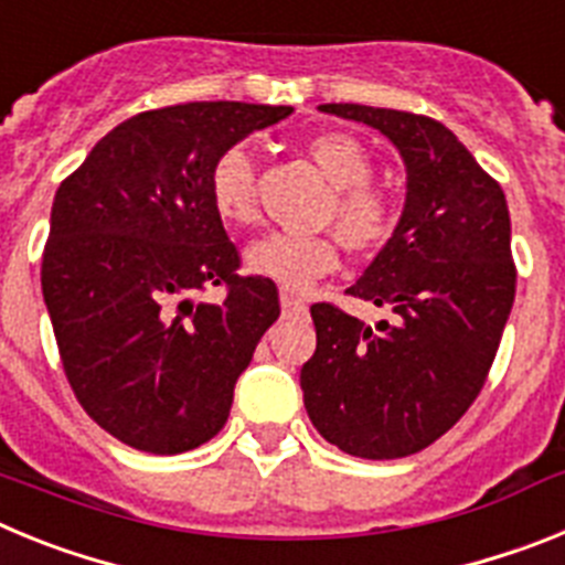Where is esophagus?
<instances>
[{
    "instance_id": "34e87169",
    "label": "esophagus",
    "mask_w": 565,
    "mask_h": 565,
    "mask_svg": "<svg viewBox=\"0 0 565 565\" xmlns=\"http://www.w3.org/2000/svg\"><path fill=\"white\" fill-rule=\"evenodd\" d=\"M279 306H282V313H286V317H302V313L308 311L306 299L294 297V294L288 291L279 294Z\"/></svg>"
}]
</instances>
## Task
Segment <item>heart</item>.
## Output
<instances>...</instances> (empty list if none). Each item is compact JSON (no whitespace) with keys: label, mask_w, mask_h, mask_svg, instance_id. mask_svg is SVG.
I'll use <instances>...</instances> for the list:
<instances>
[{"label":"heart","mask_w":565,"mask_h":565,"mask_svg":"<svg viewBox=\"0 0 565 565\" xmlns=\"http://www.w3.org/2000/svg\"><path fill=\"white\" fill-rule=\"evenodd\" d=\"M306 149L333 186L319 221L333 223L344 246L353 252L384 243L396 221V206L391 194L371 181L373 161L364 143L348 132H317L308 138ZM209 201L228 226L257 223V163L243 143H232L214 158ZM337 234L271 232L248 246L246 268L286 291H308L313 279L339 266Z\"/></svg>","instance_id":"obj_1"}]
</instances>
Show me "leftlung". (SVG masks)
<instances>
[{"mask_svg": "<svg viewBox=\"0 0 565 565\" xmlns=\"http://www.w3.org/2000/svg\"><path fill=\"white\" fill-rule=\"evenodd\" d=\"M393 141L407 198L393 237L351 297L391 308L376 328L311 306L317 351L299 384L326 441L371 461L430 447L469 411L501 344L515 263L503 189L444 124L364 104H319Z\"/></svg>", "mask_w": 565, "mask_h": 565, "instance_id": "1", "label": "left lung"}]
</instances>
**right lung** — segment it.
<instances>
[{"label": "right lung", "mask_w": 565, "mask_h": 565, "mask_svg": "<svg viewBox=\"0 0 565 565\" xmlns=\"http://www.w3.org/2000/svg\"><path fill=\"white\" fill-rule=\"evenodd\" d=\"M294 107L192 102L127 118L64 178L42 294L87 416L152 456L223 430L234 384L279 317L277 286L239 277L209 201L214 158ZM227 288L223 303L200 294Z\"/></svg>", "instance_id": "1"}]
</instances>
